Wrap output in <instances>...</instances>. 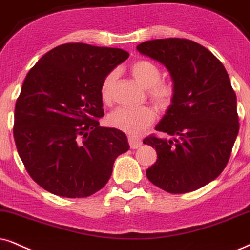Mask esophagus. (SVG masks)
<instances>
[{
  "instance_id": "1",
  "label": "esophagus",
  "mask_w": 250,
  "mask_h": 250,
  "mask_svg": "<svg viewBox=\"0 0 250 250\" xmlns=\"http://www.w3.org/2000/svg\"><path fill=\"white\" fill-rule=\"evenodd\" d=\"M128 142L131 148H138L142 145V140L137 136H129Z\"/></svg>"
}]
</instances>
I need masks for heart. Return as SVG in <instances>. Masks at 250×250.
Instances as JSON below:
<instances>
[{
  "label": "heart",
  "instance_id": "b5f03b06",
  "mask_svg": "<svg viewBox=\"0 0 250 250\" xmlns=\"http://www.w3.org/2000/svg\"><path fill=\"white\" fill-rule=\"evenodd\" d=\"M132 77L144 88H147L150 99L159 109H167L173 102V87L166 82H162V70L156 63L140 60L132 63L130 67ZM118 71H112L103 81L100 94L106 104L112 102ZM154 120V112L151 107L142 106L137 108L120 107L108 116V123L112 127L122 130L127 134H138L145 129Z\"/></svg>",
  "mask_w": 250,
  "mask_h": 250
}]
</instances>
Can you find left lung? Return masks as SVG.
I'll return each instance as SVG.
<instances>
[{"label":"left lung","mask_w":250,"mask_h":250,"mask_svg":"<svg viewBox=\"0 0 250 250\" xmlns=\"http://www.w3.org/2000/svg\"><path fill=\"white\" fill-rule=\"evenodd\" d=\"M137 50L165 65L173 102L144 144L156 148L146 176L170 194L197 190L213 181L229 163L239 132L236 96L223 63L209 49L187 39L142 42Z\"/></svg>","instance_id":"left-lung-1"}]
</instances>
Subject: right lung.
I'll return each mask as SVG.
<instances>
[{"mask_svg":"<svg viewBox=\"0 0 250 250\" xmlns=\"http://www.w3.org/2000/svg\"><path fill=\"white\" fill-rule=\"evenodd\" d=\"M128 58L120 48L64 43L28 71L16 102L14 137L27 173L45 190L93 195L129 150L125 134L99 125L103 81Z\"/></svg>","mask_w":250,"mask_h":250,"instance_id":"obj_1","label":"right lung"}]
</instances>
